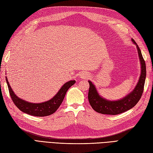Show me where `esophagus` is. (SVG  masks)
Listing matches in <instances>:
<instances>
[{"instance_id": "obj_1", "label": "esophagus", "mask_w": 153, "mask_h": 153, "mask_svg": "<svg viewBox=\"0 0 153 153\" xmlns=\"http://www.w3.org/2000/svg\"><path fill=\"white\" fill-rule=\"evenodd\" d=\"M80 76H81V77L84 78V77H87L88 76V75H87V74H85V73H81V75H80Z\"/></svg>"}]
</instances>
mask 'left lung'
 <instances>
[{
	"label": "left lung",
	"instance_id": "8db88e82",
	"mask_svg": "<svg viewBox=\"0 0 153 153\" xmlns=\"http://www.w3.org/2000/svg\"><path fill=\"white\" fill-rule=\"evenodd\" d=\"M132 41L136 45L138 49L141 67H142L138 83H137L134 91L128 94L127 96L123 97V99L113 101H108L101 97L97 93L95 86L91 81H88L90 85L88 95V101L92 108L97 112L108 115L121 114L134 107L142 96L146 77V65L138 45L136 44L134 39H132Z\"/></svg>",
	"mask_w": 153,
	"mask_h": 153
}]
</instances>
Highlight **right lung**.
<instances>
[{"label":"right lung","mask_w":153,"mask_h":153,"mask_svg":"<svg viewBox=\"0 0 153 153\" xmlns=\"http://www.w3.org/2000/svg\"><path fill=\"white\" fill-rule=\"evenodd\" d=\"M6 80L11 98L19 110L29 115L40 117L49 116L56 112L61 105L68 88L76 83V81L74 80L65 83L57 94L49 101L41 103H32L19 98L11 89L6 77Z\"/></svg>","instance_id":"right-lung-1"}]
</instances>
